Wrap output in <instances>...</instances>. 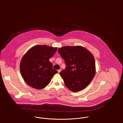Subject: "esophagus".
<instances>
[{"label": "esophagus", "instance_id": "1", "mask_svg": "<svg viewBox=\"0 0 123 123\" xmlns=\"http://www.w3.org/2000/svg\"><path fill=\"white\" fill-rule=\"evenodd\" d=\"M61 71V69H59V70H58V73H60V72Z\"/></svg>", "mask_w": 123, "mask_h": 123}]
</instances>
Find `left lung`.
<instances>
[{
    "instance_id": "obj_1",
    "label": "left lung",
    "mask_w": 123,
    "mask_h": 123,
    "mask_svg": "<svg viewBox=\"0 0 123 123\" xmlns=\"http://www.w3.org/2000/svg\"><path fill=\"white\" fill-rule=\"evenodd\" d=\"M64 60L65 69L59 74L66 87L73 92L85 88L96 74L95 61L88 50L81 46H65L58 49Z\"/></svg>"
}]
</instances>
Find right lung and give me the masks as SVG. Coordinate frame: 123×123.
<instances>
[{
    "label": "right lung",
    "mask_w": 123,
    "mask_h": 123,
    "mask_svg": "<svg viewBox=\"0 0 123 123\" xmlns=\"http://www.w3.org/2000/svg\"><path fill=\"white\" fill-rule=\"evenodd\" d=\"M57 48L46 45L32 47L24 55L20 64V71L25 82L31 87L42 89L51 81L58 71L53 69L49 59Z\"/></svg>",
    "instance_id": "right-lung-1"
}]
</instances>
